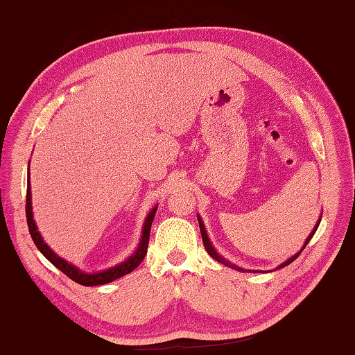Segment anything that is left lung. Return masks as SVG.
I'll return each mask as SVG.
<instances>
[{
	"label": "left lung",
	"mask_w": 355,
	"mask_h": 355,
	"mask_svg": "<svg viewBox=\"0 0 355 355\" xmlns=\"http://www.w3.org/2000/svg\"><path fill=\"white\" fill-rule=\"evenodd\" d=\"M322 214V213H321ZM197 220H199V225H200V233H202V239H203V245H205V249H207V252L209 255H211L216 261H219V263H222V264H225V266H228V268H232V269H236V271H239V272H261V271H250V269H244V268H239V266H236V264H233V263H230L228 260H225L224 257H222L220 254H218V250H216L214 248H213V244H211V241H209V238H208V233H207V228H205V224H203V220H202V218L199 214H197ZM320 222H321V216H320V219H318V222L315 224V227H313V230L310 232V235L307 236V239H305V243H304V245H302V249H300L299 252H296V254H294L293 257H290L288 258L286 261H284L282 264H279L277 268L275 269H280V268H285V266H288V264L290 263H293L294 260H296V258L299 257V254L300 252H302L304 249H305V245L309 244V241L311 238H313V235L316 233V230H318V225H320Z\"/></svg>",
	"instance_id": "obj_1"
}]
</instances>
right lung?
Here are the masks:
<instances>
[{
	"instance_id": "1",
	"label": "right lung",
	"mask_w": 355,
	"mask_h": 355,
	"mask_svg": "<svg viewBox=\"0 0 355 355\" xmlns=\"http://www.w3.org/2000/svg\"><path fill=\"white\" fill-rule=\"evenodd\" d=\"M156 209H158V205H155L152 209H150L146 220H144L142 225V233H141V241L137 244L136 250L131 254L128 258H125L122 263L116 264V266H111L107 269H103V271H97V272H84L80 268H76L75 264L69 263L65 258L59 257L55 250H53L50 245L45 243V239L42 238L37 224L34 220V213H33V199H31V183H29V163H28V189H26V220H28V228L29 233H31V238L34 244L37 245V249L42 252L48 261L55 264V266L62 271L67 277L71 280H75L76 284L84 285V286H95V285H105L110 284V282L117 280L123 275L130 274L131 271L139 266L141 261L144 260V257L147 255V248H148V238H150V228H152V222L156 214Z\"/></svg>"
}]
</instances>
